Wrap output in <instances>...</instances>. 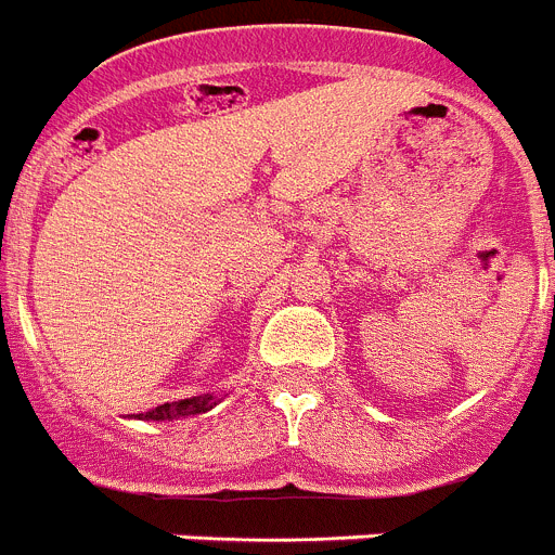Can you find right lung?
<instances>
[{"instance_id": "add662e5", "label": "right lung", "mask_w": 555, "mask_h": 555, "mask_svg": "<svg viewBox=\"0 0 555 555\" xmlns=\"http://www.w3.org/2000/svg\"><path fill=\"white\" fill-rule=\"evenodd\" d=\"M216 404L212 396H196V399H182V401H170V404H159L149 413H140V418L145 421H170V418H184V415H198V413H207L210 406Z\"/></svg>"}]
</instances>
